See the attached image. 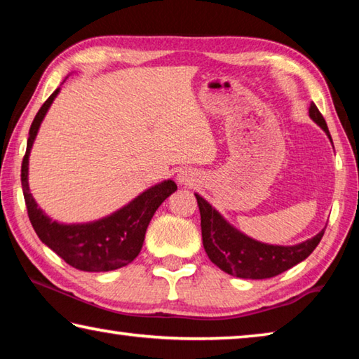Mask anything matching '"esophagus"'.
<instances>
[{
    "label": "esophagus",
    "mask_w": 359,
    "mask_h": 359,
    "mask_svg": "<svg viewBox=\"0 0 359 359\" xmlns=\"http://www.w3.org/2000/svg\"><path fill=\"white\" fill-rule=\"evenodd\" d=\"M177 182L180 185H185V187H190V185H194L198 182V177L196 174H194L193 171H190V169H184V171H180L177 174Z\"/></svg>",
    "instance_id": "obj_1"
}]
</instances>
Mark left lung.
Instances as JSON below:
<instances>
[{
    "label": "left lung",
    "mask_w": 359,
    "mask_h": 359,
    "mask_svg": "<svg viewBox=\"0 0 359 359\" xmlns=\"http://www.w3.org/2000/svg\"><path fill=\"white\" fill-rule=\"evenodd\" d=\"M309 117L326 133L332 142L323 115L313 102H311V107H309ZM194 196L198 199V208L201 212L204 250L212 263L228 272L229 276L252 278V280L276 277L306 259L320 244L325 234V229H321L312 239L296 245L264 244L241 233L198 193H194Z\"/></svg>",
    "instance_id": "obj_1"
}]
</instances>
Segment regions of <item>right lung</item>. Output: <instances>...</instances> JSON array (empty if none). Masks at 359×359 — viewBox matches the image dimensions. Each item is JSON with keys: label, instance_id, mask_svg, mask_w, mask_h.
<instances>
[{"label": "right lung", "instance_id": "right-lung-1", "mask_svg": "<svg viewBox=\"0 0 359 359\" xmlns=\"http://www.w3.org/2000/svg\"><path fill=\"white\" fill-rule=\"evenodd\" d=\"M60 93L57 88L42 104L28 133L22 161V188L29 222L44 244L69 266L85 272H107L130 264L141 252L151 217L168 196L177 190L174 180H163L147 188L114 214L88 223H60L46 215L28 185V158L48 107Z\"/></svg>", "mask_w": 359, "mask_h": 359}]
</instances>
